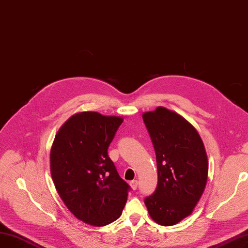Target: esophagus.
Here are the masks:
<instances>
[{
    "instance_id": "obj_1",
    "label": "esophagus",
    "mask_w": 248,
    "mask_h": 248,
    "mask_svg": "<svg viewBox=\"0 0 248 248\" xmlns=\"http://www.w3.org/2000/svg\"><path fill=\"white\" fill-rule=\"evenodd\" d=\"M130 186H131V187L135 190V189H137V187H138V180H132L131 182H130Z\"/></svg>"
}]
</instances>
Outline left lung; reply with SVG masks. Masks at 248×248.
Masks as SVG:
<instances>
[{
    "instance_id": "8db88e82",
    "label": "left lung",
    "mask_w": 248,
    "mask_h": 248,
    "mask_svg": "<svg viewBox=\"0 0 248 248\" xmlns=\"http://www.w3.org/2000/svg\"><path fill=\"white\" fill-rule=\"evenodd\" d=\"M155 149L158 185L145 199L150 217L162 226L175 225L192 213L207 185L209 163L202 139L190 123L158 106L143 113Z\"/></svg>"
}]
</instances>
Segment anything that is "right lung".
<instances>
[{"label": "right lung", "instance_id": "obj_1", "mask_svg": "<svg viewBox=\"0 0 248 248\" xmlns=\"http://www.w3.org/2000/svg\"><path fill=\"white\" fill-rule=\"evenodd\" d=\"M123 122L95 111L76 113L51 146L50 173L59 196L75 217L96 227L121 217L130 190L107 153Z\"/></svg>", "mask_w": 248, "mask_h": 248}]
</instances>
